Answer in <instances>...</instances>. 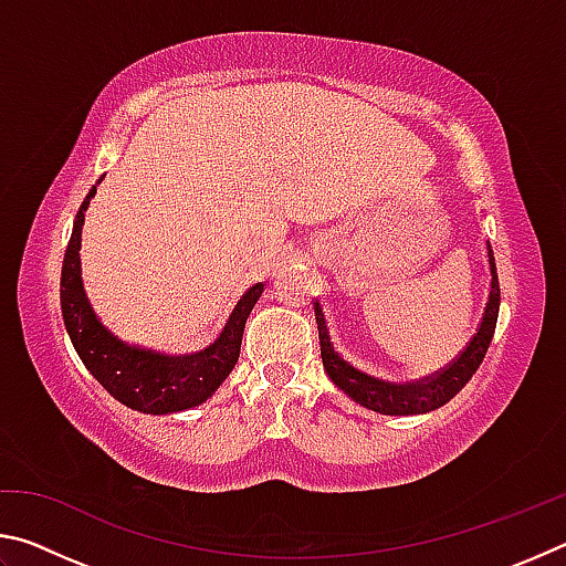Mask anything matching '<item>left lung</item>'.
Listing matches in <instances>:
<instances>
[{
	"mask_svg": "<svg viewBox=\"0 0 566 566\" xmlns=\"http://www.w3.org/2000/svg\"><path fill=\"white\" fill-rule=\"evenodd\" d=\"M486 260H490V272H492L490 300H486L476 334L472 337V342L467 344V349L459 354L449 367L421 381H407V385H399V381L379 379L375 375L361 371L359 367H354V364L337 349V344H334L329 319L327 314H324L322 304L314 302V317H317V327H319L322 364L324 369H327V377L344 391V395L357 401V405L367 407L371 411H379V415L409 417V415H427V411L444 407L447 401L457 397L467 381L472 379L494 337L496 317H500V280H496V264H494V254L490 244H486Z\"/></svg>",
	"mask_w": 566,
	"mask_h": 566,
	"instance_id": "8db88e82",
	"label": "left lung"
}]
</instances>
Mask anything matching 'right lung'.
Instances as JSON below:
<instances>
[{
  "label": "right lung",
  "instance_id": "right-lung-1",
  "mask_svg": "<svg viewBox=\"0 0 566 566\" xmlns=\"http://www.w3.org/2000/svg\"><path fill=\"white\" fill-rule=\"evenodd\" d=\"M102 179L104 177H99V181ZM97 185L90 189L76 212L62 264V317L66 334L92 377L129 409L142 415H175V411L205 405L234 369L247 317L262 296L264 284L249 286L229 314L219 337L199 352L167 354L119 339L97 317L82 282L80 249L84 212L92 197L97 195Z\"/></svg>",
  "mask_w": 566,
  "mask_h": 566
}]
</instances>
